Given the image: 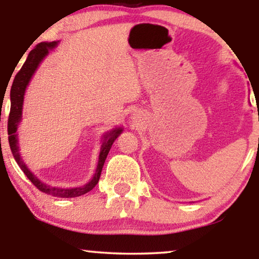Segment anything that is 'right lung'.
<instances>
[{
	"label": "right lung",
	"instance_id": "right-lung-1",
	"mask_svg": "<svg viewBox=\"0 0 259 259\" xmlns=\"http://www.w3.org/2000/svg\"><path fill=\"white\" fill-rule=\"evenodd\" d=\"M58 41L53 42H41V44L36 45L34 47L33 51H30L29 54L27 56V60L24 61L22 68L19 70V73L15 75V79L13 81L12 88H10V113H9V119H8V139H9V146L12 150V153L15 158L17 165L20 166V168L24 172V175L27 176V178L37 187L41 192H45L53 197H59V198H74L82 196V194L90 192L91 190H93L95 185H97L99 179H100L102 167H104L105 160L107 158V154L109 150H111L113 143H114L116 138L120 136V133L122 132L121 128H115L112 130L111 132L106 133L104 136V140H102L101 145V151L99 154V160L98 166L95 169V173L90 182L80 187H73V189H66V187H56L51 186L48 184L42 183L40 179H37L36 176H34L29 168L27 167L26 162L21 158L20 152H19V140H17V126L22 118V107H23V98H24V92L29 83L31 76L34 75L35 70L37 69L38 65H40L42 60L48 55L49 49H53L56 47Z\"/></svg>",
	"mask_w": 259,
	"mask_h": 259
}]
</instances>
